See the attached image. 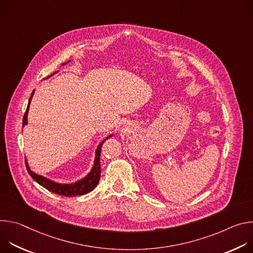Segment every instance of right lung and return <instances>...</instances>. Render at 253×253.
<instances>
[{"label": "right lung", "mask_w": 253, "mask_h": 253, "mask_svg": "<svg viewBox=\"0 0 253 253\" xmlns=\"http://www.w3.org/2000/svg\"><path fill=\"white\" fill-rule=\"evenodd\" d=\"M70 61H68L67 63H69ZM67 63H64L62 65H65ZM55 74V73H54ZM54 74H52L51 76H53ZM51 76L47 77L50 78ZM35 93V90L32 92L31 97L29 99V103H28V107H27V110L26 113L24 115L23 118V126H26L28 124V113H29V108H30V104H31V100L33 98V95ZM113 134L108 135L106 138H104L100 143L99 145L97 146L96 150H95V158H94V164L91 168V170L88 172V174L77 180L76 182L73 183H59L56 181H53V180L43 176V175H39L37 173H35L34 171L31 170L28 161L26 159V167L27 170L29 172V174L31 175V177L35 180L36 182L39 183L41 186H43L44 188H46L47 190L56 193L58 195H62V196H67V197H72V196H80V195H84L87 194L89 192H91L99 183V180H100V176H101V166H100V154H101V148L103 143L106 139L112 137Z\"/></svg>", "instance_id": "right-lung-1"}]
</instances>
